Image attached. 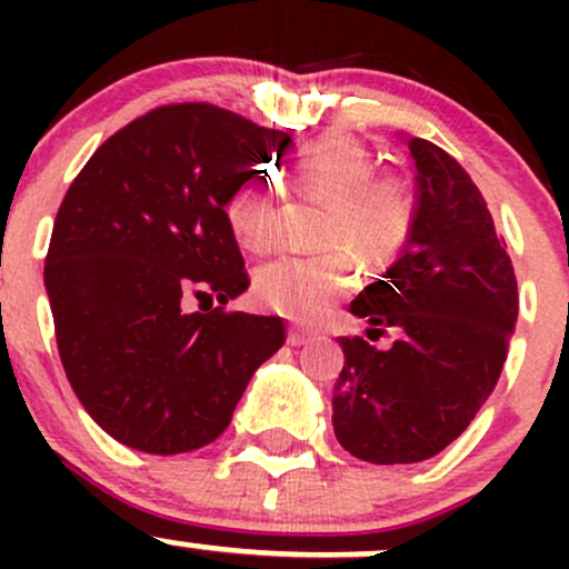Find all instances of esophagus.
Masks as SVG:
<instances>
[{
  "mask_svg": "<svg viewBox=\"0 0 569 569\" xmlns=\"http://www.w3.org/2000/svg\"><path fill=\"white\" fill-rule=\"evenodd\" d=\"M311 338H313V332L300 330V327H289V338H286V341H289L291 347H302V343H308Z\"/></svg>",
  "mask_w": 569,
  "mask_h": 569,
  "instance_id": "obj_1",
  "label": "esophagus"
}]
</instances>
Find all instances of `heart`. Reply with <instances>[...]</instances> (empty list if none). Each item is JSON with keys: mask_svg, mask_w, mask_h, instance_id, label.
Returning a JSON list of instances; mask_svg holds the SVG:
<instances>
[{"mask_svg": "<svg viewBox=\"0 0 569 569\" xmlns=\"http://www.w3.org/2000/svg\"><path fill=\"white\" fill-rule=\"evenodd\" d=\"M380 157L352 137H327L297 159V187L332 203L319 256H278L261 263L252 291L272 311L297 321L325 317L355 286V256H393L410 242L421 209V187L412 170L377 173ZM233 239L250 252L272 248L278 237V189L267 178H248L226 200Z\"/></svg>", "mask_w": 569, "mask_h": 569, "instance_id": "1", "label": "heart"}]
</instances>
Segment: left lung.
<instances>
[{
    "instance_id": "8db88e82",
    "label": "left lung",
    "mask_w": 569,
    "mask_h": 569,
    "mask_svg": "<svg viewBox=\"0 0 569 569\" xmlns=\"http://www.w3.org/2000/svg\"><path fill=\"white\" fill-rule=\"evenodd\" d=\"M407 148L421 187L416 231L387 280L349 306L399 338L386 352L338 338L332 429L375 465L429 460L460 438L501 377L518 319V280L479 187L435 142L410 137Z\"/></svg>"
}]
</instances>
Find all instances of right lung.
<instances>
[{"instance_id":"add662e5","label":"right lung","mask_w":569,"mask_h":569,"mask_svg":"<svg viewBox=\"0 0 569 569\" xmlns=\"http://www.w3.org/2000/svg\"><path fill=\"white\" fill-rule=\"evenodd\" d=\"M289 142L222 107L164 104L114 131L68 187L43 267L57 349L90 418L129 449L217 440L283 347V319L226 311L250 286L226 200ZM187 296L221 306L189 315Z\"/></svg>"}]
</instances>
